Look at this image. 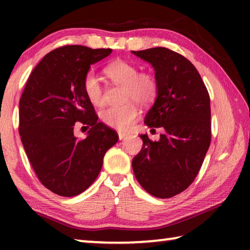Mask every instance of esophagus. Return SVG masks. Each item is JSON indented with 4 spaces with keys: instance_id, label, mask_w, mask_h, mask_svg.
<instances>
[{
    "instance_id": "1",
    "label": "esophagus",
    "mask_w": 250,
    "mask_h": 250,
    "mask_svg": "<svg viewBox=\"0 0 250 250\" xmlns=\"http://www.w3.org/2000/svg\"><path fill=\"white\" fill-rule=\"evenodd\" d=\"M118 135H119V140H122V139H125L126 135L128 134H125V133H122V132H119L118 133Z\"/></svg>"
}]
</instances>
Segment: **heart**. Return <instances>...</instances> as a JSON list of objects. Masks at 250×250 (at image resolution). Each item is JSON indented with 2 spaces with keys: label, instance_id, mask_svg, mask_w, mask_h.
I'll list each match as a JSON object with an SVG mask.
<instances>
[{
  "label": "heart",
  "instance_id": "1",
  "mask_svg": "<svg viewBox=\"0 0 250 250\" xmlns=\"http://www.w3.org/2000/svg\"><path fill=\"white\" fill-rule=\"evenodd\" d=\"M104 73L113 83L125 87L124 99L125 101L135 100L141 104H149L153 103L158 96L159 84L155 76L147 71L138 73V67L132 62L118 59L105 67ZM83 89L92 104L97 107L104 104L103 86L92 71L84 76ZM138 116L139 108L132 101L121 105H112L100 113L104 124L118 131H128Z\"/></svg>",
  "mask_w": 250,
  "mask_h": 250
}]
</instances>
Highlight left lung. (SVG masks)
Masks as SVG:
<instances>
[{
	"label": "left lung",
	"mask_w": 250,
	"mask_h": 250,
	"mask_svg": "<svg viewBox=\"0 0 250 250\" xmlns=\"http://www.w3.org/2000/svg\"><path fill=\"white\" fill-rule=\"evenodd\" d=\"M150 62L159 90L145 118L150 128H163L160 140L141 134V151L132 160L140 185L151 195L168 198L195 180L210 145L209 95L188 59L166 47L131 52Z\"/></svg>",
	"instance_id": "1"
}]
</instances>
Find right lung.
Returning a JSON list of instances; mask_svg holds the SVG:
<instances>
[{"instance_id":"add662e5","label":"right lung","mask_w":250,"mask_h":250,"mask_svg":"<svg viewBox=\"0 0 250 250\" xmlns=\"http://www.w3.org/2000/svg\"><path fill=\"white\" fill-rule=\"evenodd\" d=\"M111 52L80 45L54 49L34 68L21 97V140L42 184L57 195L76 196L89 188L119 139L98 122L83 89L90 66ZM76 122L91 126L84 139L74 137Z\"/></svg>"}]
</instances>
